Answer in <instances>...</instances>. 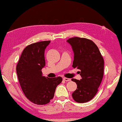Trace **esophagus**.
<instances>
[{"label":"esophagus","mask_w":122,"mask_h":122,"mask_svg":"<svg viewBox=\"0 0 122 122\" xmlns=\"http://www.w3.org/2000/svg\"><path fill=\"white\" fill-rule=\"evenodd\" d=\"M63 80L65 81H70V78H66V77H63Z\"/></svg>","instance_id":"obj_1"}]
</instances>
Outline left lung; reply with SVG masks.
I'll list each match as a JSON object with an SVG mask.
<instances>
[{
  "label": "left lung",
  "mask_w": 122,
  "mask_h": 122,
  "mask_svg": "<svg viewBox=\"0 0 122 122\" xmlns=\"http://www.w3.org/2000/svg\"><path fill=\"white\" fill-rule=\"evenodd\" d=\"M74 52L73 67L79 69L80 80L72 78L77 89L72 97L76 102L90 101L98 92L103 76L104 61L98 46L94 42L84 38L74 37L67 41Z\"/></svg>",
  "instance_id": "8db88e82"
}]
</instances>
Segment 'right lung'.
I'll return each instance as SVG.
<instances>
[{
    "mask_svg": "<svg viewBox=\"0 0 122 122\" xmlns=\"http://www.w3.org/2000/svg\"><path fill=\"white\" fill-rule=\"evenodd\" d=\"M50 41L27 46L16 67L20 84L25 97L32 103L45 105L54 97L56 88L62 81L61 77L48 78L42 76L45 66L44 53Z\"/></svg>",
    "mask_w": 122,
    "mask_h": 122,
    "instance_id": "add662e5",
    "label": "right lung"
}]
</instances>
